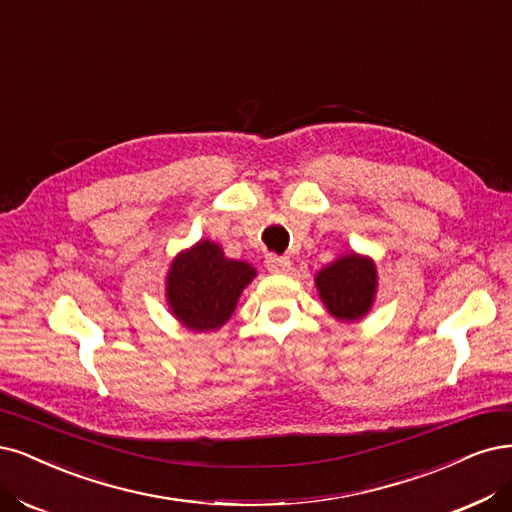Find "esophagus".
<instances>
[{"label":"esophagus","instance_id":"1","mask_svg":"<svg viewBox=\"0 0 512 512\" xmlns=\"http://www.w3.org/2000/svg\"><path fill=\"white\" fill-rule=\"evenodd\" d=\"M264 264L271 273H288L290 271V258L288 256H277V254H269L264 258Z\"/></svg>","mask_w":512,"mask_h":512}]
</instances>
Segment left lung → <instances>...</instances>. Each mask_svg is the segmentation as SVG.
I'll list each match as a JSON object with an SVG mask.
<instances>
[{"label": "left lung", "mask_w": 512, "mask_h": 512, "mask_svg": "<svg viewBox=\"0 0 512 512\" xmlns=\"http://www.w3.org/2000/svg\"><path fill=\"white\" fill-rule=\"evenodd\" d=\"M315 286L330 315L341 322H358L375 303L377 267L370 258L351 252L317 273Z\"/></svg>", "instance_id": "left-lung-1"}]
</instances>
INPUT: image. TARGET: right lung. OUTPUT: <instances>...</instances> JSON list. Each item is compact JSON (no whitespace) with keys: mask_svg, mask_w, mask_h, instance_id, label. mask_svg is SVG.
Segmentation results:
<instances>
[{"mask_svg":"<svg viewBox=\"0 0 512 512\" xmlns=\"http://www.w3.org/2000/svg\"><path fill=\"white\" fill-rule=\"evenodd\" d=\"M254 277L252 264L226 258L218 243L203 239L171 262L169 309L190 330H218L233 315L243 288Z\"/></svg>","mask_w":512,"mask_h":512,"instance_id":"add662e5","label":"right lung"}]
</instances>
